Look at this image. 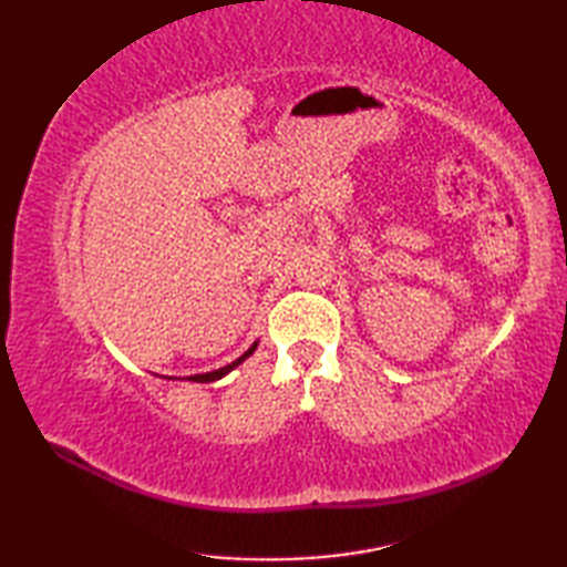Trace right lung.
Listing matches in <instances>:
<instances>
[{"label":"right lung","mask_w":567,"mask_h":567,"mask_svg":"<svg viewBox=\"0 0 567 567\" xmlns=\"http://www.w3.org/2000/svg\"><path fill=\"white\" fill-rule=\"evenodd\" d=\"M256 346H258V343H252V346L248 348V351H246L244 355H240L238 360H234V363H231V365H226V368H219V370H214V372H204V375H192L189 380H192V382H212V380H219V378H224V375H226V372H231V370H234V368H236L238 363H244V360H246V358H248V355H250L252 351H256Z\"/></svg>","instance_id":"obj_1"}]
</instances>
